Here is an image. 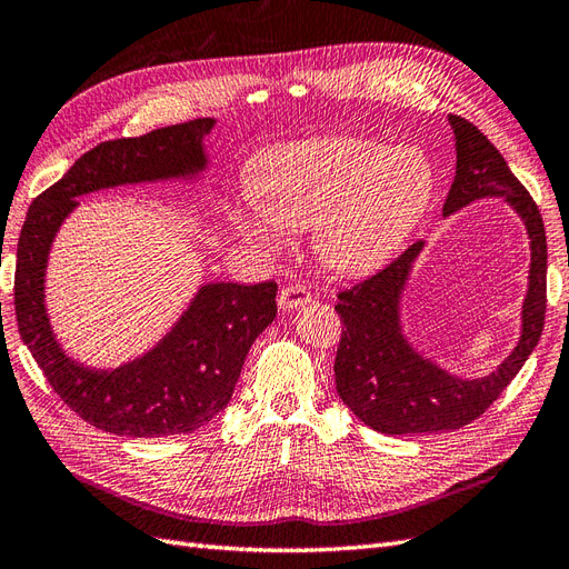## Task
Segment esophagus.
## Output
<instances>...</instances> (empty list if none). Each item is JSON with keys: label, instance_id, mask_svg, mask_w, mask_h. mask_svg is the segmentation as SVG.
<instances>
[{"label": "esophagus", "instance_id": "esophagus-1", "mask_svg": "<svg viewBox=\"0 0 569 569\" xmlns=\"http://www.w3.org/2000/svg\"><path fill=\"white\" fill-rule=\"evenodd\" d=\"M310 300H312V293L305 283H288L281 288V293H279L281 310H298L300 305L310 302Z\"/></svg>", "mask_w": 569, "mask_h": 569}]
</instances>
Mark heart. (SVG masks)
Masks as SVG:
<instances>
[{
	"mask_svg": "<svg viewBox=\"0 0 569 569\" xmlns=\"http://www.w3.org/2000/svg\"><path fill=\"white\" fill-rule=\"evenodd\" d=\"M259 202L231 212L236 231L273 250L286 229L319 223L317 250L338 271L381 264L410 233L433 192V169L417 150L365 138L305 140L257 176Z\"/></svg>",
	"mask_w": 569,
	"mask_h": 569,
	"instance_id": "obj_1",
	"label": "heart"
}]
</instances>
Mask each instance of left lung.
I'll return each mask as SVG.
<instances>
[{
  "label": "left lung",
  "instance_id": "1",
  "mask_svg": "<svg viewBox=\"0 0 569 569\" xmlns=\"http://www.w3.org/2000/svg\"><path fill=\"white\" fill-rule=\"evenodd\" d=\"M448 121L456 133L458 167L443 214L458 212L486 194H506L527 223L531 271L522 310V338L498 371L472 381L450 377L419 357L400 333L398 302L410 264L425 242H415L365 281L338 290L336 312L343 333L333 362L336 391L367 427L381 433H436L475 421L510 386L543 331L548 248L539 207L475 123L458 113H450Z\"/></svg>",
  "mask_w": 569,
  "mask_h": 569
}]
</instances>
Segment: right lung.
Listing matches in <instances>:
<instances>
[{
  "label": "right lung",
  "instance_id": "right-lung-1",
  "mask_svg": "<svg viewBox=\"0 0 569 569\" xmlns=\"http://www.w3.org/2000/svg\"><path fill=\"white\" fill-rule=\"evenodd\" d=\"M212 126V119H192L140 138L100 142L28 209L13 279L19 333L54 393L102 431L154 438L204 427L229 405L250 346L276 317L273 281L209 283L154 350L100 371L73 362L59 348L44 312L47 252L78 194L200 171L202 138Z\"/></svg>",
  "mask_w": 569,
  "mask_h": 569
}]
</instances>
